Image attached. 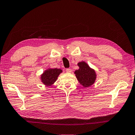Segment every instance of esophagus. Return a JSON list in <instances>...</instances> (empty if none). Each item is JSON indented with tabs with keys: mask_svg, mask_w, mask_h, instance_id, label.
Returning <instances> with one entry per match:
<instances>
[{
	"mask_svg": "<svg viewBox=\"0 0 135 135\" xmlns=\"http://www.w3.org/2000/svg\"><path fill=\"white\" fill-rule=\"evenodd\" d=\"M66 72L67 73H71L72 72V69H69V68H68V69H66Z\"/></svg>",
	"mask_w": 135,
	"mask_h": 135,
	"instance_id": "34e87169",
	"label": "esophagus"
}]
</instances>
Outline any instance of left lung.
<instances>
[{
  "instance_id": "obj_1",
  "label": "left lung",
  "mask_w": 135,
  "mask_h": 135,
  "mask_svg": "<svg viewBox=\"0 0 135 135\" xmlns=\"http://www.w3.org/2000/svg\"><path fill=\"white\" fill-rule=\"evenodd\" d=\"M78 66L79 69L75 70L74 73L80 85L84 88H88L92 85L97 77L95 70L84 61L79 62Z\"/></svg>"
}]
</instances>
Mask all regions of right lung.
<instances>
[{"mask_svg":"<svg viewBox=\"0 0 135 135\" xmlns=\"http://www.w3.org/2000/svg\"><path fill=\"white\" fill-rule=\"evenodd\" d=\"M62 70L57 68H48L40 75L41 82L47 86H51L56 81Z\"/></svg>","mask_w":135,"mask_h":135,"instance_id":"right-lung-1","label":"right lung"}]
</instances>
